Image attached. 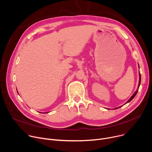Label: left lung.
Here are the masks:
<instances>
[{
	"mask_svg": "<svg viewBox=\"0 0 152 152\" xmlns=\"http://www.w3.org/2000/svg\"><path fill=\"white\" fill-rule=\"evenodd\" d=\"M139 75H140V80H139V84H138V88H139V87H140V83H141V74H140V73L139 74ZM137 92H138V90L136 91V92L134 93V94L131 96V98L128 101V102H126V103H128V102H129L131 100H132V99L136 96V95H137ZM117 108H116L115 109H117Z\"/></svg>",
	"mask_w": 152,
	"mask_h": 152,
	"instance_id": "1",
	"label": "left lung"
}]
</instances>
